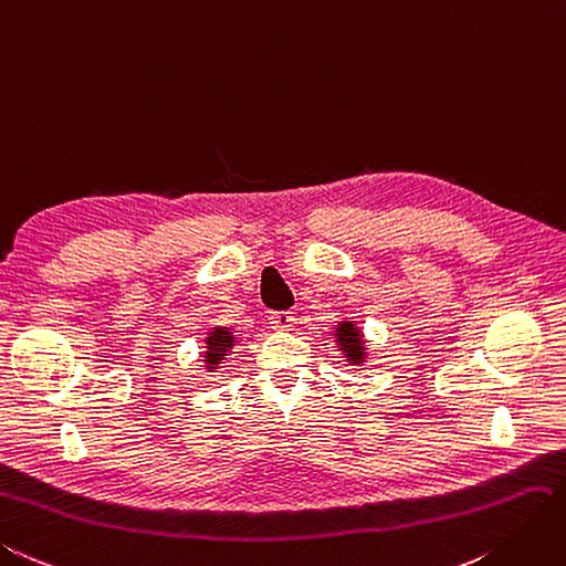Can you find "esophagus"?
<instances>
[{"instance_id": "1", "label": "esophagus", "mask_w": 566, "mask_h": 566, "mask_svg": "<svg viewBox=\"0 0 566 566\" xmlns=\"http://www.w3.org/2000/svg\"><path fill=\"white\" fill-rule=\"evenodd\" d=\"M271 326L276 331H290L295 324V314L293 312H273L271 316Z\"/></svg>"}]
</instances>
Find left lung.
Instances as JSON below:
<instances>
[{
    "mask_svg": "<svg viewBox=\"0 0 566 566\" xmlns=\"http://www.w3.org/2000/svg\"><path fill=\"white\" fill-rule=\"evenodd\" d=\"M333 333V343L338 347V353L345 357V361L353 366V371L364 369L366 361H369V340H366L364 331L359 328L357 321L353 318H343L335 321Z\"/></svg>",
    "mask_w": 566,
    "mask_h": 566,
    "instance_id": "left-lung-1",
    "label": "left lung"
}]
</instances>
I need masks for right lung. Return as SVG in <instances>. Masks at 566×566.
<instances>
[{"instance_id":"right-lung-1","label":"right lung","mask_w":566,"mask_h":566,"mask_svg":"<svg viewBox=\"0 0 566 566\" xmlns=\"http://www.w3.org/2000/svg\"><path fill=\"white\" fill-rule=\"evenodd\" d=\"M235 343H238V338H235L233 328L209 326L205 340H202V353H200V357H202L200 361L205 364V371L219 374L223 361L231 357Z\"/></svg>"}]
</instances>
